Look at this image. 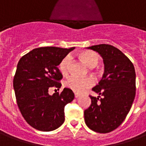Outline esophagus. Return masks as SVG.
<instances>
[{
	"mask_svg": "<svg viewBox=\"0 0 146 146\" xmlns=\"http://www.w3.org/2000/svg\"><path fill=\"white\" fill-rule=\"evenodd\" d=\"M80 96V94H78V93H74V97L75 98H78Z\"/></svg>",
	"mask_w": 146,
	"mask_h": 146,
	"instance_id": "obj_1",
	"label": "esophagus"
}]
</instances>
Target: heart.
Instances as JSON below:
<instances>
[{
	"label": "heart",
	"instance_id": "obj_1",
	"mask_svg": "<svg viewBox=\"0 0 146 146\" xmlns=\"http://www.w3.org/2000/svg\"><path fill=\"white\" fill-rule=\"evenodd\" d=\"M79 58L89 68H94L100 62V56L96 52L92 51H84L79 54ZM72 62L70 55H66L61 60L58 65L59 71L62 75H67L70 71V67ZM93 84V79L91 77L80 78L76 76H71L64 81V85L67 88L76 93L84 92L86 88Z\"/></svg>",
	"mask_w": 146,
	"mask_h": 146
}]
</instances>
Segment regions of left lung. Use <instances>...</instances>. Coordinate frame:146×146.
Returning a JSON list of instances; mask_svg holds the SVG:
<instances>
[{
    "instance_id": "left-lung-1",
    "label": "left lung",
    "mask_w": 146,
    "mask_h": 146,
    "mask_svg": "<svg viewBox=\"0 0 146 146\" xmlns=\"http://www.w3.org/2000/svg\"><path fill=\"white\" fill-rule=\"evenodd\" d=\"M103 58L105 72L98 85L92 88L98 96H90L92 104L84 110V121L98 133H109L119 127L131 108L135 97V70L128 58L110 44L87 48Z\"/></svg>"
}]
</instances>
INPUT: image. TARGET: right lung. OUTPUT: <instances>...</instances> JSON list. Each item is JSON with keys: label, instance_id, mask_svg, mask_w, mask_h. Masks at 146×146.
I'll list each match as a JSON object with an SVG mask.
<instances>
[{"label": "right lung", "instance_id": "add662e5", "mask_svg": "<svg viewBox=\"0 0 146 146\" xmlns=\"http://www.w3.org/2000/svg\"><path fill=\"white\" fill-rule=\"evenodd\" d=\"M74 48H35L19 61L13 88L19 109L33 128L51 131L65 121L64 108L73 100V91L66 88L61 93L50 95L48 89L59 90L62 75L58 66Z\"/></svg>", "mask_w": 146, "mask_h": 146}]
</instances>
